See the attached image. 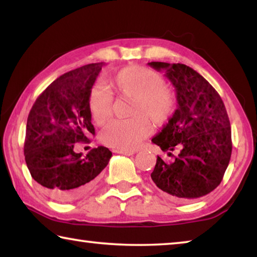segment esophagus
<instances>
[{
	"label": "esophagus",
	"mask_w": 257,
	"mask_h": 257,
	"mask_svg": "<svg viewBox=\"0 0 257 257\" xmlns=\"http://www.w3.org/2000/svg\"><path fill=\"white\" fill-rule=\"evenodd\" d=\"M115 153L123 154V155H133L135 152L134 151H125V150H114Z\"/></svg>",
	"instance_id": "obj_1"
}]
</instances>
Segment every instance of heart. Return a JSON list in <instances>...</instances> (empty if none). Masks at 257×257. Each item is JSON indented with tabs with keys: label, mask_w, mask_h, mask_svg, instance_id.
<instances>
[{
	"label": "heart",
	"mask_w": 257,
	"mask_h": 257,
	"mask_svg": "<svg viewBox=\"0 0 257 257\" xmlns=\"http://www.w3.org/2000/svg\"><path fill=\"white\" fill-rule=\"evenodd\" d=\"M118 92L135 97L134 118L112 120L102 130L104 144L115 150L132 151L151 135L153 127L150 116L156 124L167 123L175 112L176 102L170 90L164 87L163 77L152 69L130 66L115 77ZM89 111L98 124L105 123L113 113V94L104 84L94 87L89 95Z\"/></svg>",
	"instance_id": "obj_1"
}]
</instances>
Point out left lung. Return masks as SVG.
Masks as SVG:
<instances>
[{
    "mask_svg": "<svg viewBox=\"0 0 257 257\" xmlns=\"http://www.w3.org/2000/svg\"><path fill=\"white\" fill-rule=\"evenodd\" d=\"M149 64L165 71L178 103L172 118L152 143L163 152L180 150L171 163L158 156L151 178L176 201L202 197L220 185L231 158V128L224 103L210 82L186 64Z\"/></svg>",
    "mask_w": 257,
    "mask_h": 257,
    "instance_id": "1",
    "label": "left lung"
}]
</instances>
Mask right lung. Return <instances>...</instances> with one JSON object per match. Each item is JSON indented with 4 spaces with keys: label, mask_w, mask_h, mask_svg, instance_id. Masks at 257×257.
Instances as JSON below:
<instances>
[{
    "label": "right lung",
    "mask_w": 257,
    "mask_h": 257,
    "mask_svg": "<svg viewBox=\"0 0 257 257\" xmlns=\"http://www.w3.org/2000/svg\"><path fill=\"white\" fill-rule=\"evenodd\" d=\"M102 66L86 64L56 78L29 112L26 163L34 180L59 202H71L90 190L112 156L104 146L85 156L75 152L77 144L89 143L95 135L88 101Z\"/></svg>",
    "instance_id": "right-lung-1"
}]
</instances>
